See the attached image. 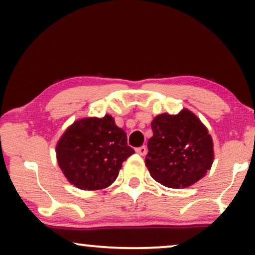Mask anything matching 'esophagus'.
<instances>
[{"instance_id": "obj_1", "label": "esophagus", "mask_w": 255, "mask_h": 255, "mask_svg": "<svg viewBox=\"0 0 255 255\" xmlns=\"http://www.w3.org/2000/svg\"><path fill=\"white\" fill-rule=\"evenodd\" d=\"M135 152L138 153L139 155H146V153H147V147H146V146H140V147H138V148H135Z\"/></svg>"}]
</instances>
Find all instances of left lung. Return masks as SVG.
I'll use <instances>...</instances> for the list:
<instances>
[{
  "label": "left lung",
  "mask_w": 255,
  "mask_h": 255,
  "mask_svg": "<svg viewBox=\"0 0 255 255\" xmlns=\"http://www.w3.org/2000/svg\"><path fill=\"white\" fill-rule=\"evenodd\" d=\"M145 165L156 182L180 189L200 181L214 162V141L194 113L161 114L153 118Z\"/></svg>",
  "instance_id": "8db88e82"
}]
</instances>
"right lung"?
<instances>
[{
	"label": "right lung",
	"mask_w": 255,
	"mask_h": 255,
	"mask_svg": "<svg viewBox=\"0 0 255 255\" xmlns=\"http://www.w3.org/2000/svg\"><path fill=\"white\" fill-rule=\"evenodd\" d=\"M66 179L82 190H100L117 179L122 163L134 153L124 130L110 115L86 117L66 128L55 147Z\"/></svg>",
	"instance_id": "obj_1"
}]
</instances>
